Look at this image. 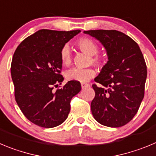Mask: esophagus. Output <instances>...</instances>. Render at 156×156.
<instances>
[{
	"mask_svg": "<svg viewBox=\"0 0 156 156\" xmlns=\"http://www.w3.org/2000/svg\"><path fill=\"white\" fill-rule=\"evenodd\" d=\"M81 87H82V89H85V88L90 87V85L87 83H81Z\"/></svg>",
	"mask_w": 156,
	"mask_h": 156,
	"instance_id": "obj_1",
	"label": "esophagus"
}]
</instances>
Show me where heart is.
Segmentation results:
<instances>
[{"mask_svg": "<svg viewBox=\"0 0 156 156\" xmlns=\"http://www.w3.org/2000/svg\"><path fill=\"white\" fill-rule=\"evenodd\" d=\"M76 45L81 52L90 56V64H94L97 66H101L104 64V58L98 55V45L94 40L87 37H83L76 41ZM59 57L61 62L64 66L70 65L72 63V52L69 45L66 44L61 48L59 52ZM95 76V71L93 69H81L73 68L66 73V78L68 80L77 81L85 83Z\"/></svg>", "mask_w": 156, "mask_h": 156, "instance_id": "1", "label": "heart"}]
</instances>
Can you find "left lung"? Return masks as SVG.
Here are the masks:
<instances>
[{
	"instance_id": "obj_1",
	"label": "left lung",
	"mask_w": 156,
	"mask_h": 156,
	"mask_svg": "<svg viewBox=\"0 0 156 156\" xmlns=\"http://www.w3.org/2000/svg\"><path fill=\"white\" fill-rule=\"evenodd\" d=\"M100 41L108 61L93 84V116L101 125L118 128L128 124L138 111L145 94L147 66L138 44L116 30L84 31Z\"/></svg>"
}]
</instances>
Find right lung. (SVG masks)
I'll use <instances>...</instances> for the list:
<instances>
[{
    "instance_id": "obj_1",
    "label": "right lung",
    "mask_w": 156,
    "mask_h": 156,
    "mask_svg": "<svg viewBox=\"0 0 156 156\" xmlns=\"http://www.w3.org/2000/svg\"><path fill=\"white\" fill-rule=\"evenodd\" d=\"M80 30L41 29L23 40L12 58L11 73L15 101L23 114L35 125L54 128L66 121L70 101L81 90L80 83L69 81L63 87L60 49Z\"/></svg>"
}]
</instances>
